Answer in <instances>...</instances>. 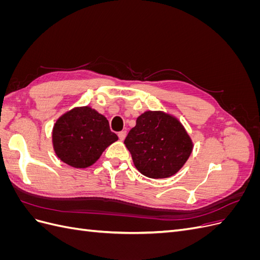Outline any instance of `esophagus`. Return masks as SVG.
I'll return each mask as SVG.
<instances>
[{"instance_id":"1","label":"esophagus","mask_w":260,"mask_h":260,"mask_svg":"<svg viewBox=\"0 0 260 260\" xmlns=\"http://www.w3.org/2000/svg\"><path fill=\"white\" fill-rule=\"evenodd\" d=\"M125 136H127V131H120L119 133H118V137H119L120 141H123Z\"/></svg>"}]
</instances>
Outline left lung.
<instances>
[{
  "label": "left lung",
  "mask_w": 260,
  "mask_h": 260,
  "mask_svg": "<svg viewBox=\"0 0 260 260\" xmlns=\"http://www.w3.org/2000/svg\"><path fill=\"white\" fill-rule=\"evenodd\" d=\"M124 144L136 168L152 179L174 176L182 168L193 148L182 124L162 112H145L139 116Z\"/></svg>",
  "instance_id": "8db88e82"
}]
</instances>
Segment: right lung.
Here are the masks:
<instances>
[{
    "label": "right lung",
    "instance_id": "obj_1",
    "mask_svg": "<svg viewBox=\"0 0 260 260\" xmlns=\"http://www.w3.org/2000/svg\"><path fill=\"white\" fill-rule=\"evenodd\" d=\"M117 140L106 118L88 106L67 112L53 128L55 153L60 160L75 168L91 166Z\"/></svg>",
    "mask_w": 260,
    "mask_h": 260
}]
</instances>
